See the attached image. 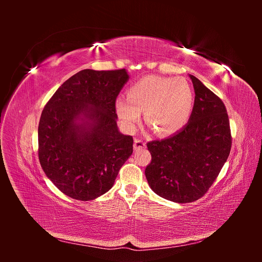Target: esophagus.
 <instances>
[{"instance_id":"esophagus-1","label":"esophagus","mask_w":262,"mask_h":262,"mask_svg":"<svg viewBox=\"0 0 262 262\" xmlns=\"http://www.w3.org/2000/svg\"><path fill=\"white\" fill-rule=\"evenodd\" d=\"M144 147H145V142L143 140H141L139 138L134 140V149H141Z\"/></svg>"}]
</instances>
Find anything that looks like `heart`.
I'll return each mask as SVG.
<instances>
[{"label":"heart","mask_w":262,"mask_h":262,"mask_svg":"<svg viewBox=\"0 0 262 262\" xmlns=\"http://www.w3.org/2000/svg\"><path fill=\"white\" fill-rule=\"evenodd\" d=\"M126 98L116 100V112L132 129L144 112L145 122L158 136H171L179 132L192 114L194 95L184 78L146 76L126 91Z\"/></svg>","instance_id":"b5f03b06"}]
</instances>
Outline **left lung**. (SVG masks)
<instances>
[{"label":"left lung","mask_w":262,"mask_h":262,"mask_svg":"<svg viewBox=\"0 0 262 262\" xmlns=\"http://www.w3.org/2000/svg\"><path fill=\"white\" fill-rule=\"evenodd\" d=\"M195 93L189 122L179 132L146 144L152 161L145 177L153 191L173 202L189 203L208 192L232 147L224 102L193 75Z\"/></svg>","instance_id":"8db88e82"}]
</instances>
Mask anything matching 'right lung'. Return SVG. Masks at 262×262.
I'll use <instances>...</instances> for the list:
<instances>
[{
	"instance_id": "add662e5",
	"label": "right lung",
	"mask_w": 262,
	"mask_h": 262,
	"mask_svg": "<svg viewBox=\"0 0 262 262\" xmlns=\"http://www.w3.org/2000/svg\"><path fill=\"white\" fill-rule=\"evenodd\" d=\"M129 80L124 69H86L47 102L38 126L41 167L61 192L89 201L106 193L133 152V138L118 130L116 100Z\"/></svg>"
}]
</instances>
